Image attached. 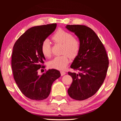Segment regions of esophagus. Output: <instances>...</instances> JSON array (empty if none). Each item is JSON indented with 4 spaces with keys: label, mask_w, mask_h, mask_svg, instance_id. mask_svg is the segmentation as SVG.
<instances>
[{
    "label": "esophagus",
    "mask_w": 121,
    "mask_h": 121,
    "mask_svg": "<svg viewBox=\"0 0 121 121\" xmlns=\"http://www.w3.org/2000/svg\"><path fill=\"white\" fill-rule=\"evenodd\" d=\"M60 73H61V76H63L64 75H65V74H66V73L65 72V71H60Z\"/></svg>",
    "instance_id": "34e87169"
}]
</instances>
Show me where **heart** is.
<instances>
[{"label": "heart", "mask_w": 121, "mask_h": 121, "mask_svg": "<svg viewBox=\"0 0 121 121\" xmlns=\"http://www.w3.org/2000/svg\"><path fill=\"white\" fill-rule=\"evenodd\" d=\"M52 39L55 43L62 45V53L64 55L55 56L49 62L48 66L50 68L63 70L69 63L68 56L73 58L78 56L81 48L80 41L73 36L71 33L61 29L54 33ZM41 51L46 57L51 55V46L49 40L46 39L43 41L41 45Z\"/></svg>", "instance_id": "b5f03b06"}]
</instances>
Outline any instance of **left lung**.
<instances>
[{
    "mask_svg": "<svg viewBox=\"0 0 121 121\" xmlns=\"http://www.w3.org/2000/svg\"><path fill=\"white\" fill-rule=\"evenodd\" d=\"M65 27L74 33L81 43L80 50L71 65L80 72H68L73 82L68 92L73 99L84 100L96 94L103 84L109 59L103 43L91 28L82 25H67Z\"/></svg>",
    "mask_w": 121,
    "mask_h": 121,
    "instance_id": "obj_1",
    "label": "left lung"
}]
</instances>
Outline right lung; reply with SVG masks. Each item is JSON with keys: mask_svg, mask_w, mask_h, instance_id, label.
<instances>
[{"mask_svg": "<svg viewBox=\"0 0 121 121\" xmlns=\"http://www.w3.org/2000/svg\"><path fill=\"white\" fill-rule=\"evenodd\" d=\"M56 27V24L52 23L30 28L18 38L13 48L11 67L14 79L22 94L30 99L47 98L53 82L61 76L55 69L48 70L42 75H38L37 71L45 68L41 45Z\"/></svg>", "mask_w": 121, "mask_h": 121, "instance_id": "right-lung-1", "label": "right lung"}]
</instances>
